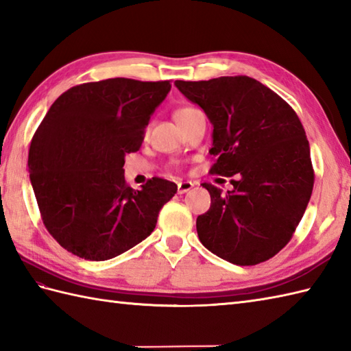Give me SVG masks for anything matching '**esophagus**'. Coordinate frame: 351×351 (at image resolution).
Instances as JSON below:
<instances>
[{"label":"esophagus","instance_id":"obj_1","mask_svg":"<svg viewBox=\"0 0 351 351\" xmlns=\"http://www.w3.org/2000/svg\"><path fill=\"white\" fill-rule=\"evenodd\" d=\"M192 188H193L192 182H178L177 183V192L178 193H186V192H189Z\"/></svg>","mask_w":351,"mask_h":351}]
</instances>
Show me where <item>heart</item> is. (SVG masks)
I'll return each mask as SVG.
<instances>
[{
	"instance_id": "b5f03b06",
	"label": "heart",
	"mask_w": 351,
	"mask_h": 351,
	"mask_svg": "<svg viewBox=\"0 0 351 351\" xmlns=\"http://www.w3.org/2000/svg\"><path fill=\"white\" fill-rule=\"evenodd\" d=\"M193 111H197L195 108H178V110L174 112V119L177 123H180L183 119H186V117L191 115Z\"/></svg>"
}]
</instances>
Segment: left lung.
Here are the masks:
<instances>
[{
	"label": "left lung",
	"instance_id": "1",
	"mask_svg": "<svg viewBox=\"0 0 351 351\" xmlns=\"http://www.w3.org/2000/svg\"><path fill=\"white\" fill-rule=\"evenodd\" d=\"M213 124L212 173L236 176L232 191L210 183L212 204L197 217L201 243L219 258L254 266L290 241L313 193L309 143L298 114L249 76L176 81Z\"/></svg>",
	"mask_w": 351,
	"mask_h": 351
}]
</instances>
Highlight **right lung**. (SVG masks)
Returning a JSON list of instances; mask_svg holds the SVG:
<instances>
[{
  "instance_id": "right-lung-1",
  "label": "right lung",
  "mask_w": 351,
  "mask_h": 351,
  "mask_svg": "<svg viewBox=\"0 0 351 351\" xmlns=\"http://www.w3.org/2000/svg\"><path fill=\"white\" fill-rule=\"evenodd\" d=\"M171 90L169 81L114 77L76 85L49 108L31 139L29 180L49 234L80 258L105 261L149 237L177 184L124 180V158Z\"/></svg>"
}]
</instances>
